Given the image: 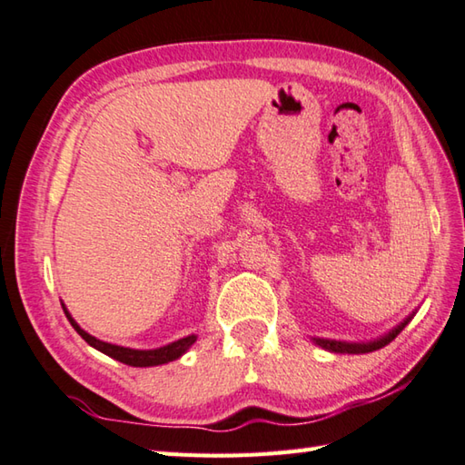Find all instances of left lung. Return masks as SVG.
Returning a JSON list of instances; mask_svg holds the SVG:
<instances>
[{
  "instance_id": "8db88e82",
  "label": "left lung",
  "mask_w": 465,
  "mask_h": 465,
  "mask_svg": "<svg viewBox=\"0 0 465 465\" xmlns=\"http://www.w3.org/2000/svg\"><path fill=\"white\" fill-rule=\"evenodd\" d=\"M412 319L407 317L402 321L401 325H396L392 331H388L386 335L378 337V340L374 341H366V343H350V341H335V340H321V337H313V341L317 345H321L323 350H329V351H335V353H368V351H376L380 348H384V345L391 343L396 335H399L404 327L409 325V321Z\"/></svg>"
}]
</instances>
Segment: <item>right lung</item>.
<instances>
[{"label":"right lung","mask_w":465,"mask_h":465,"mask_svg":"<svg viewBox=\"0 0 465 465\" xmlns=\"http://www.w3.org/2000/svg\"><path fill=\"white\" fill-rule=\"evenodd\" d=\"M64 309V315L66 319L71 321V325L74 327V331H77L83 340H85L91 348L99 350L101 353H105V356L114 358L117 361H122V364H128L134 368H148V366H160V364H168V361L173 360H179L184 351H187L193 343L197 341V335H187L183 337V340H176L168 345H163V348H156V350H132V348H124V345H114V343H107V341H101L97 337L89 335L87 331H83L79 327L77 321L71 317L69 311L63 305Z\"/></svg>","instance_id":"add662e5"}]
</instances>
